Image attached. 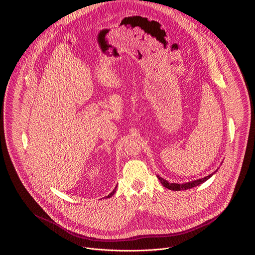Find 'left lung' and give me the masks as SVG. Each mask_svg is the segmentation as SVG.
<instances>
[{"label":"left lung","instance_id":"left-lung-1","mask_svg":"<svg viewBox=\"0 0 255 255\" xmlns=\"http://www.w3.org/2000/svg\"><path fill=\"white\" fill-rule=\"evenodd\" d=\"M217 171V170H216ZM216 171H214L213 173L203 177V178H199V179H196V180H192V181H189V183H184V184H175V183H169V181H167L166 179L160 177L159 175H157V178L160 180V183L163 187H165L166 189L168 190H171V191H184V190H189V189H192L194 187H197L201 184H203L204 181L208 180L214 173H216Z\"/></svg>","mask_w":255,"mask_h":255}]
</instances>
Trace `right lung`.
Masks as SVG:
<instances>
[{"instance_id":"1","label":"right lung","mask_w":255,"mask_h":255,"mask_svg":"<svg viewBox=\"0 0 255 255\" xmlns=\"http://www.w3.org/2000/svg\"><path fill=\"white\" fill-rule=\"evenodd\" d=\"M116 189H117V187H116V188L113 190V192H112L111 194H109V195H108L106 198H110V197H112V196L115 194V192H116Z\"/></svg>"}]
</instances>
